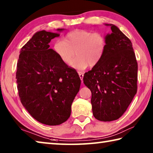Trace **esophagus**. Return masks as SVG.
I'll list each match as a JSON object with an SVG mask.
<instances>
[{"mask_svg": "<svg viewBox=\"0 0 153 153\" xmlns=\"http://www.w3.org/2000/svg\"><path fill=\"white\" fill-rule=\"evenodd\" d=\"M78 74H79V77H80V79L82 80H83V77H84V73H83V72H82V71H79L78 72Z\"/></svg>", "mask_w": 153, "mask_h": 153, "instance_id": "34e87169", "label": "esophagus"}]
</instances>
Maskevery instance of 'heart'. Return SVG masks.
<instances>
[{
	"instance_id": "1",
	"label": "heart",
	"mask_w": 153,
	"mask_h": 153,
	"mask_svg": "<svg viewBox=\"0 0 153 153\" xmlns=\"http://www.w3.org/2000/svg\"><path fill=\"white\" fill-rule=\"evenodd\" d=\"M107 40L104 35L86 30H76L67 33L63 40H57L53 50L66 65L71 63L76 52L77 57L71 63L75 69L84 70L89 65L96 66L105 55Z\"/></svg>"
}]
</instances>
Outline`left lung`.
<instances>
[{
    "label": "left lung",
    "mask_w": 153,
    "mask_h": 153,
    "mask_svg": "<svg viewBox=\"0 0 153 153\" xmlns=\"http://www.w3.org/2000/svg\"><path fill=\"white\" fill-rule=\"evenodd\" d=\"M105 25L112 32L105 36V55L83 80L92 92L94 117L111 121L122 116L136 94L138 63L130 40L115 25Z\"/></svg>",
    "instance_id": "obj_1"
}]
</instances>
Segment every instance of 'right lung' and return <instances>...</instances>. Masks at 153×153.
<instances>
[{
	"label": "right lung",
	"mask_w": 153,
	"mask_h": 153,
	"mask_svg": "<svg viewBox=\"0 0 153 153\" xmlns=\"http://www.w3.org/2000/svg\"><path fill=\"white\" fill-rule=\"evenodd\" d=\"M59 36L45 30L35 33L21 49L17 65L21 102L36 120L48 126L68 120L81 84L77 71L49 48L51 40Z\"/></svg>",
	"instance_id": "1"
}]
</instances>
